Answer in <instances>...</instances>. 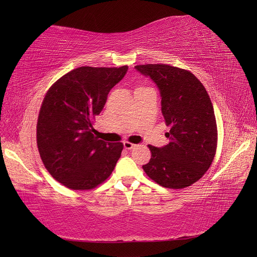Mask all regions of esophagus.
I'll return each mask as SVG.
<instances>
[{
  "label": "esophagus",
  "mask_w": 257,
  "mask_h": 257,
  "mask_svg": "<svg viewBox=\"0 0 257 257\" xmlns=\"http://www.w3.org/2000/svg\"><path fill=\"white\" fill-rule=\"evenodd\" d=\"M123 146H124V148H125L126 150H132V149H134V148H136L137 147V145H135V144H132V143H128V142H125L123 144Z\"/></svg>",
  "instance_id": "esophagus-1"
}]
</instances>
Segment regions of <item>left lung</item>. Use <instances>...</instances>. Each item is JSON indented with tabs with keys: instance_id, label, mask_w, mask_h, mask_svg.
Returning a JSON list of instances; mask_svg holds the SVG:
<instances>
[{
	"instance_id": "1",
	"label": "left lung",
	"mask_w": 257,
	"mask_h": 257,
	"mask_svg": "<svg viewBox=\"0 0 257 257\" xmlns=\"http://www.w3.org/2000/svg\"><path fill=\"white\" fill-rule=\"evenodd\" d=\"M158 85L162 113L170 131L169 143L149 145L151 159L143 166L154 182L168 189H183L198 181L212 164L217 130L208 92L195 76L166 64L136 65Z\"/></svg>"
}]
</instances>
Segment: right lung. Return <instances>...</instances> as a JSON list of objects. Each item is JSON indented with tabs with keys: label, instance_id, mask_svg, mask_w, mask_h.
<instances>
[{
	"label": "right lung",
	"instance_id": "right-lung-1",
	"mask_svg": "<svg viewBox=\"0 0 257 257\" xmlns=\"http://www.w3.org/2000/svg\"><path fill=\"white\" fill-rule=\"evenodd\" d=\"M127 69L81 66L62 76L46 93L37 120V147L46 169L66 188L94 189L120 159L123 144L94 136L93 120Z\"/></svg>",
	"mask_w": 257,
	"mask_h": 257
}]
</instances>
